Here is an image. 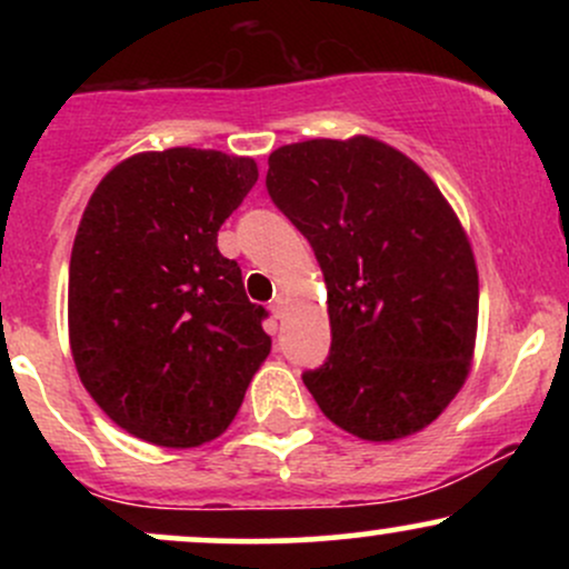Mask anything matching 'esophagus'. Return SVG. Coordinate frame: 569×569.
<instances>
[{"instance_id": "esophagus-1", "label": "esophagus", "mask_w": 569, "mask_h": 569, "mask_svg": "<svg viewBox=\"0 0 569 569\" xmlns=\"http://www.w3.org/2000/svg\"><path fill=\"white\" fill-rule=\"evenodd\" d=\"M270 312H272V318H283L286 316V299L283 297H278V299H272V305H270Z\"/></svg>"}]
</instances>
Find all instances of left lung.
<instances>
[{
	"mask_svg": "<svg viewBox=\"0 0 569 569\" xmlns=\"http://www.w3.org/2000/svg\"><path fill=\"white\" fill-rule=\"evenodd\" d=\"M267 192L310 240L331 350L302 380L363 441L428 428L471 371L479 272L433 179L388 143L312 139L270 154Z\"/></svg>",
	"mask_w": 569,
	"mask_h": 569,
	"instance_id": "1",
	"label": "left lung"
}]
</instances>
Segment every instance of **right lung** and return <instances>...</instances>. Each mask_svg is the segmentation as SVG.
Returning <instances> with one entry per match:
<instances>
[{
  "instance_id": "obj_1",
  "label": "right lung",
  "mask_w": 569,
  "mask_h": 569,
  "mask_svg": "<svg viewBox=\"0 0 569 569\" xmlns=\"http://www.w3.org/2000/svg\"><path fill=\"white\" fill-rule=\"evenodd\" d=\"M257 179L251 158L173 147L122 160L90 194L71 248L69 345L84 390L136 439H217L270 356L267 310L217 246Z\"/></svg>"
}]
</instances>
